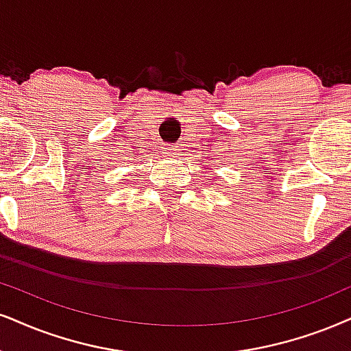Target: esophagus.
<instances>
[{"instance_id":"1","label":"esophagus","mask_w":351,"mask_h":351,"mask_svg":"<svg viewBox=\"0 0 351 351\" xmlns=\"http://www.w3.org/2000/svg\"><path fill=\"white\" fill-rule=\"evenodd\" d=\"M161 153L164 158H174V156L177 154V146L176 145H164Z\"/></svg>"}]
</instances>
